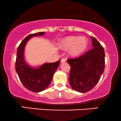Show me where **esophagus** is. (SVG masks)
<instances>
[{"label":"esophagus","mask_w":121,"mask_h":121,"mask_svg":"<svg viewBox=\"0 0 121 121\" xmlns=\"http://www.w3.org/2000/svg\"><path fill=\"white\" fill-rule=\"evenodd\" d=\"M66 62V59L65 58H62L60 60L61 63H65Z\"/></svg>","instance_id":"34e87169"}]
</instances>
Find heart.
Returning <instances> with one entry per match:
<instances>
[{"label": "heart", "mask_w": 121, "mask_h": 121, "mask_svg": "<svg viewBox=\"0 0 121 121\" xmlns=\"http://www.w3.org/2000/svg\"><path fill=\"white\" fill-rule=\"evenodd\" d=\"M88 41L83 36H70L59 41V47L63 49H69V53L73 56L80 55L87 48Z\"/></svg>", "instance_id": "1"}]
</instances>
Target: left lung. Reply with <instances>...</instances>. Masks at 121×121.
Here are the masks:
<instances>
[{
  "label": "left lung",
  "mask_w": 121,
  "mask_h": 121,
  "mask_svg": "<svg viewBox=\"0 0 121 121\" xmlns=\"http://www.w3.org/2000/svg\"><path fill=\"white\" fill-rule=\"evenodd\" d=\"M93 48L80 57L68 59L71 68L69 82L77 91L86 92L98 83L105 68V51L95 37L91 36Z\"/></svg>",
  "instance_id": "obj_1"
}]
</instances>
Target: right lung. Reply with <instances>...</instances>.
Listing matches in <instances>:
<instances>
[{"label":"right lung","instance_id":"add662e5","mask_svg":"<svg viewBox=\"0 0 121 121\" xmlns=\"http://www.w3.org/2000/svg\"><path fill=\"white\" fill-rule=\"evenodd\" d=\"M45 32L30 34L24 39L17 48L15 69L22 85L32 92H39L46 89L50 84L54 72L60 63V60L54 63H46L38 68L30 67L24 59V49L26 43L31 38L43 36Z\"/></svg>","mask_w":121,"mask_h":121}]
</instances>
